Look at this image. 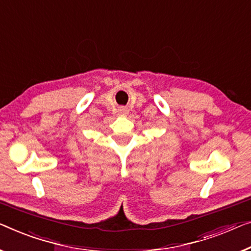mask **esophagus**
<instances>
[{"label":"esophagus","mask_w":251,"mask_h":251,"mask_svg":"<svg viewBox=\"0 0 251 251\" xmlns=\"http://www.w3.org/2000/svg\"><path fill=\"white\" fill-rule=\"evenodd\" d=\"M117 113L119 116H126L127 114H128V109H127L126 107H119Z\"/></svg>","instance_id":"obj_1"}]
</instances>
